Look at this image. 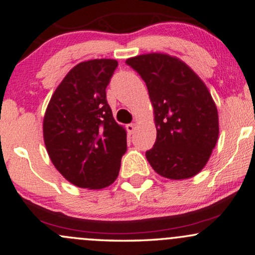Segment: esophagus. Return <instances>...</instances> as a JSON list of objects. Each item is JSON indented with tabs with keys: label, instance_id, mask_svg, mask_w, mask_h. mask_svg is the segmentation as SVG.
<instances>
[{
	"label": "esophagus",
	"instance_id": "esophagus-1",
	"mask_svg": "<svg viewBox=\"0 0 255 255\" xmlns=\"http://www.w3.org/2000/svg\"><path fill=\"white\" fill-rule=\"evenodd\" d=\"M135 130V124H128L127 125V131L128 132V134H132L133 133V131Z\"/></svg>",
	"mask_w": 255,
	"mask_h": 255
}]
</instances>
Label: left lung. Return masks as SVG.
I'll return each instance as SVG.
<instances>
[{
	"label": "left lung",
	"instance_id": "obj_1",
	"mask_svg": "<svg viewBox=\"0 0 255 255\" xmlns=\"http://www.w3.org/2000/svg\"><path fill=\"white\" fill-rule=\"evenodd\" d=\"M147 87L156 139L146 152L149 165L170 180L189 179L207 165L218 139L216 104L189 66L163 53L128 59Z\"/></svg>",
	"mask_w": 255,
	"mask_h": 255
}]
</instances>
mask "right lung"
I'll list each match as a JSON object with an SVG mask.
<instances>
[{"label": "right lung", "instance_id": "1", "mask_svg": "<svg viewBox=\"0 0 255 255\" xmlns=\"http://www.w3.org/2000/svg\"><path fill=\"white\" fill-rule=\"evenodd\" d=\"M117 66L114 59L80 62L55 89L45 113L51 161L76 187L102 189L120 173L127 131L114 120L106 93Z\"/></svg>", "mask_w": 255, "mask_h": 255}]
</instances>
